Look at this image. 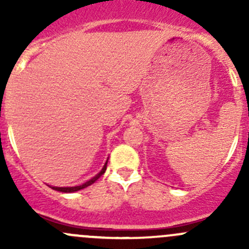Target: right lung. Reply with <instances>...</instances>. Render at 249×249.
Segmentation results:
<instances>
[{"instance_id":"add662e5","label":"right lung","mask_w":249,"mask_h":249,"mask_svg":"<svg viewBox=\"0 0 249 249\" xmlns=\"http://www.w3.org/2000/svg\"><path fill=\"white\" fill-rule=\"evenodd\" d=\"M107 161H108V159L106 160V162H105V165H104V167L101 169V171L97 173L96 176H94L92 178H90L89 180H87L85 183H83V184L76 185V187H50V188L54 190H57V192H61V193H74V192H78V190L84 189V188L89 187V185H91L92 183L96 182V180L99 179L102 175H104L105 171H106V169H107Z\"/></svg>"}]
</instances>
